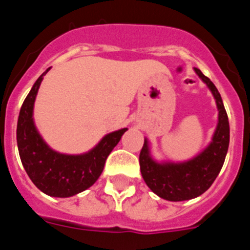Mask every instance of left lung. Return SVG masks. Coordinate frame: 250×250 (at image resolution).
<instances>
[{"instance_id":"obj_1","label":"left lung","mask_w":250,"mask_h":250,"mask_svg":"<svg viewBox=\"0 0 250 250\" xmlns=\"http://www.w3.org/2000/svg\"><path fill=\"white\" fill-rule=\"evenodd\" d=\"M195 72L208 85L219 110V123L211 144L193 160L183 164H158L149 155L147 141H144L139 156L141 175L156 195L170 202L189 200L202 195L211 187L224 164L229 146V121L220 94L209 77L199 68Z\"/></svg>"}]
</instances>
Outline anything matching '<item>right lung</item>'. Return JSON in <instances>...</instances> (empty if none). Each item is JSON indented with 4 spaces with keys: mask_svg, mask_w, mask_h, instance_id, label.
<instances>
[{
    "mask_svg": "<svg viewBox=\"0 0 250 250\" xmlns=\"http://www.w3.org/2000/svg\"><path fill=\"white\" fill-rule=\"evenodd\" d=\"M47 68L26 96L17 121V146L26 173L40 190L67 198L91 187L104 170L105 161L127 129L106 135L98 146L83 155H63L51 150L39 135L32 120L35 98Z\"/></svg>",
    "mask_w": 250,
    "mask_h": 250,
    "instance_id": "obj_1",
    "label": "right lung"
}]
</instances>
